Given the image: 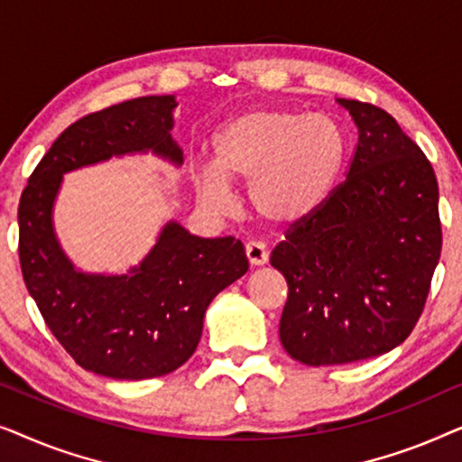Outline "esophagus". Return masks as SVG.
<instances>
[{
	"mask_svg": "<svg viewBox=\"0 0 462 462\" xmlns=\"http://www.w3.org/2000/svg\"><path fill=\"white\" fill-rule=\"evenodd\" d=\"M245 256H248L250 267H263L269 261V252L261 242H250L245 245Z\"/></svg>",
	"mask_w": 462,
	"mask_h": 462,
	"instance_id": "1",
	"label": "esophagus"
}]
</instances>
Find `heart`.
<instances>
[{
    "label": "heart",
    "mask_w": 462,
    "mask_h": 462,
    "mask_svg": "<svg viewBox=\"0 0 462 462\" xmlns=\"http://www.w3.org/2000/svg\"><path fill=\"white\" fill-rule=\"evenodd\" d=\"M346 155V141L330 116L254 109L233 117L214 136V168L198 176L199 198L223 210L229 182L248 185V199L264 223L290 226L311 217L330 195Z\"/></svg>",
    "instance_id": "1"
}]
</instances>
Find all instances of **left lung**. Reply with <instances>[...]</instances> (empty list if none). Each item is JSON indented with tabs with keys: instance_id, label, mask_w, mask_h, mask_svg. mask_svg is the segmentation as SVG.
Segmentation results:
<instances>
[{
	"instance_id": "1",
	"label": "left lung",
	"mask_w": 462,
	"mask_h": 462,
	"mask_svg": "<svg viewBox=\"0 0 462 462\" xmlns=\"http://www.w3.org/2000/svg\"><path fill=\"white\" fill-rule=\"evenodd\" d=\"M357 128L343 185L271 252L286 277L280 340L307 365L353 364L402 345L441 252L431 163L387 111L337 98Z\"/></svg>"
}]
</instances>
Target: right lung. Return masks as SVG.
<instances>
[{"instance_id": "obj_1", "label": "right lung", "mask_w": 462, "mask_h": 462, "mask_svg": "<svg viewBox=\"0 0 462 462\" xmlns=\"http://www.w3.org/2000/svg\"><path fill=\"white\" fill-rule=\"evenodd\" d=\"M174 94L132 98L81 117L56 138L18 204V256L31 299L81 368L116 381H144L180 368L204 330L214 296L248 271L236 237L191 236L176 220L125 273L75 267L54 231L62 176L113 157L155 155L182 166L174 141Z\"/></svg>"}]
</instances>
